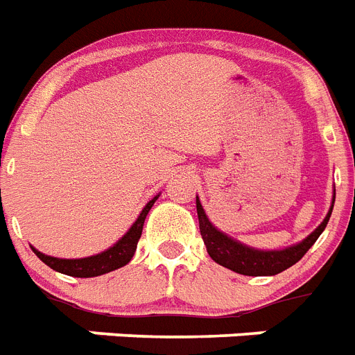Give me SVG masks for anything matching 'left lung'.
I'll use <instances>...</instances> for the list:
<instances>
[{"instance_id":"1","label":"left lung","mask_w":355,"mask_h":355,"mask_svg":"<svg viewBox=\"0 0 355 355\" xmlns=\"http://www.w3.org/2000/svg\"><path fill=\"white\" fill-rule=\"evenodd\" d=\"M334 201H336V196H334ZM196 209H198L201 238H203V242L207 245V253L211 254L214 262L223 266V268L231 269L234 273L248 275V277H266V275L282 273L284 269L291 268L293 263L299 262L300 258L308 253V249L315 243L317 238L321 236V232L324 231L326 223L331 216L334 205H331L330 212L326 214L324 222L317 227L310 236L297 243V245H293V248L282 249V251H258V249L242 245L236 240L223 234L222 231H218L216 227L209 222V218H207L198 198H196Z\"/></svg>"}]
</instances>
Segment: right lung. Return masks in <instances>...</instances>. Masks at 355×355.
Returning <instances> with one entry per match:
<instances>
[{"instance_id":"add662e5","label":"right lung","mask_w":355,"mask_h":355,"mask_svg":"<svg viewBox=\"0 0 355 355\" xmlns=\"http://www.w3.org/2000/svg\"><path fill=\"white\" fill-rule=\"evenodd\" d=\"M159 196H155L154 200H150L146 203V207L143 209V212L139 214V218L135 220L130 231L124 234L121 240H119L113 248H110L107 251L101 254H95V257L87 258H76V260H65V258H55L47 257V254L40 253L33 248L34 254L42 260L44 263H47L51 269H55L58 273L69 275V277H78V279H89V277H98V275L110 273L113 269H119L126 266V263L132 260L135 249H137V242L141 238V232H143V223L144 218L148 214V211L152 209V205L155 203Z\"/></svg>"}]
</instances>
